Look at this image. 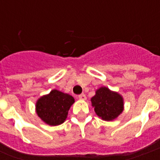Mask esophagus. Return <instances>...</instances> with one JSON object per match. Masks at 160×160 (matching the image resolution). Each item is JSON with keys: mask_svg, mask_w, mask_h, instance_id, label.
I'll use <instances>...</instances> for the list:
<instances>
[{"mask_svg": "<svg viewBox=\"0 0 160 160\" xmlns=\"http://www.w3.org/2000/svg\"><path fill=\"white\" fill-rule=\"evenodd\" d=\"M78 98H79L80 100H86V96H85V94H81V95H80L79 96H78Z\"/></svg>", "mask_w": 160, "mask_h": 160, "instance_id": "esophagus-1", "label": "esophagus"}]
</instances>
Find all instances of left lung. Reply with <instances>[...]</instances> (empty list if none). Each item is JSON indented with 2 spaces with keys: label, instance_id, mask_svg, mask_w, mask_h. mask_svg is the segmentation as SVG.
<instances>
[{
  "label": "left lung",
  "instance_id": "8db88e82",
  "mask_svg": "<svg viewBox=\"0 0 160 160\" xmlns=\"http://www.w3.org/2000/svg\"><path fill=\"white\" fill-rule=\"evenodd\" d=\"M91 105L98 116L106 121L116 119L124 110V100L121 95L107 87H100L91 98Z\"/></svg>",
  "mask_w": 160,
  "mask_h": 160
}]
</instances>
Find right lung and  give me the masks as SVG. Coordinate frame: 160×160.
I'll use <instances>...</instances> for the list:
<instances>
[{"label":"right lung","instance_id":"right-lung-1","mask_svg":"<svg viewBox=\"0 0 160 160\" xmlns=\"http://www.w3.org/2000/svg\"><path fill=\"white\" fill-rule=\"evenodd\" d=\"M74 102L75 99L71 95L53 90L37 100L36 113L49 125H59L65 122L68 111Z\"/></svg>","mask_w":160,"mask_h":160}]
</instances>
